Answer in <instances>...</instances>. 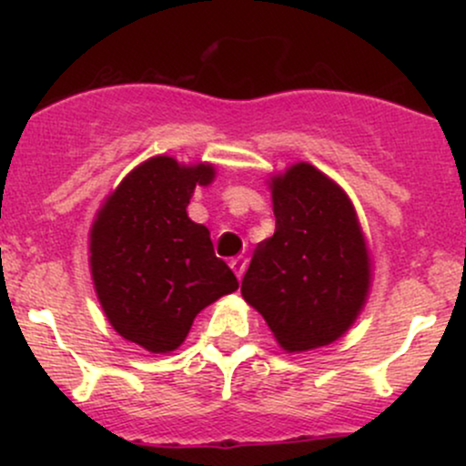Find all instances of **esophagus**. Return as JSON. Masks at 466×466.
I'll list each match as a JSON object with an SVG mask.
<instances>
[{
  "mask_svg": "<svg viewBox=\"0 0 466 466\" xmlns=\"http://www.w3.org/2000/svg\"><path fill=\"white\" fill-rule=\"evenodd\" d=\"M229 267H232V271L237 274V278L240 280V278H243V274H245V269H248V260H245L243 256H238V258L229 260Z\"/></svg>",
  "mask_w": 466,
  "mask_h": 466,
  "instance_id": "esophagus-1",
  "label": "esophagus"
}]
</instances>
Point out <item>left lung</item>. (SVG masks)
<instances>
[{
	"mask_svg": "<svg viewBox=\"0 0 466 466\" xmlns=\"http://www.w3.org/2000/svg\"><path fill=\"white\" fill-rule=\"evenodd\" d=\"M274 237L256 245L240 293L280 349L333 344L360 318L372 258L350 197L309 162L271 175Z\"/></svg>",
	"mask_w": 466,
	"mask_h": 466,
	"instance_id": "left-lung-1",
	"label": "left lung"
}]
</instances>
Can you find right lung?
I'll use <instances>...</instances> for the list:
<instances>
[{
  "instance_id": "1",
  "label": "right lung",
  "mask_w": 466,
  "mask_h": 466,
  "mask_svg": "<svg viewBox=\"0 0 466 466\" xmlns=\"http://www.w3.org/2000/svg\"><path fill=\"white\" fill-rule=\"evenodd\" d=\"M217 168L155 155L105 197L89 229V269L100 307L127 341L155 355L177 350L203 309L237 291L210 229L186 212Z\"/></svg>"
}]
</instances>
